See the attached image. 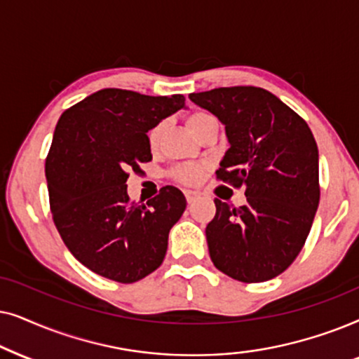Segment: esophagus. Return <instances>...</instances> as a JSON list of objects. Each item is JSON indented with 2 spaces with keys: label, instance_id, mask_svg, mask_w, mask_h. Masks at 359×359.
<instances>
[{
  "label": "esophagus",
  "instance_id": "obj_1",
  "mask_svg": "<svg viewBox=\"0 0 359 359\" xmlns=\"http://www.w3.org/2000/svg\"><path fill=\"white\" fill-rule=\"evenodd\" d=\"M184 195H185V198H187V202H189V203H194L195 200L198 198V194H197V192H194V190H185Z\"/></svg>",
  "mask_w": 359,
  "mask_h": 359
}]
</instances>
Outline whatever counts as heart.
Returning a JSON list of instances; mask_svg holds the SVG:
<instances>
[{
  "mask_svg": "<svg viewBox=\"0 0 359 359\" xmlns=\"http://www.w3.org/2000/svg\"><path fill=\"white\" fill-rule=\"evenodd\" d=\"M187 123L190 130L194 131V135L198 136L205 128L212 126V124H218V119L215 118L212 113L198 109V111L190 113V116L187 118ZM162 130H164V123H157L156 126L151 128L149 133H147V144H149L152 151L157 149V146H159ZM203 170H205V165L202 164H197V162H185V164L174 167L170 172V175L172 179L177 180V182L184 185H194L198 182L200 177L203 174Z\"/></svg>",
  "mask_w": 359,
  "mask_h": 359,
  "instance_id": "heart-1",
  "label": "heart"
}]
</instances>
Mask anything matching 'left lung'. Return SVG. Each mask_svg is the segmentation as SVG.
Masks as SVG:
<instances>
[{
    "label": "left lung",
    "instance_id": "1",
    "mask_svg": "<svg viewBox=\"0 0 359 359\" xmlns=\"http://www.w3.org/2000/svg\"><path fill=\"white\" fill-rule=\"evenodd\" d=\"M189 98L224 124L229 149L217 179L245 189L231 208L215 198L207 224L215 267L241 283L283 274L302 251L320 202L318 147L309 124L259 87H222Z\"/></svg>",
    "mask_w": 359,
    "mask_h": 359
}]
</instances>
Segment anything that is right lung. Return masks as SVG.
Segmentation results:
<instances>
[{
  "mask_svg": "<svg viewBox=\"0 0 359 359\" xmlns=\"http://www.w3.org/2000/svg\"><path fill=\"white\" fill-rule=\"evenodd\" d=\"M184 104V95L103 88L62 113L46 157L52 219L75 259L95 274L133 284L164 261L170 228L187 205L184 194L165 185L137 205L126 180L152 161L147 131Z\"/></svg>",
  "mask_w": 359,
  "mask_h": 359,
  "instance_id": "1",
  "label": "right lung"
}]
</instances>
